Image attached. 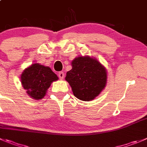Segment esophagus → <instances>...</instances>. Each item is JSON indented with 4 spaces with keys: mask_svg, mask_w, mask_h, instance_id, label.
I'll use <instances>...</instances> for the list:
<instances>
[{
    "mask_svg": "<svg viewBox=\"0 0 147 147\" xmlns=\"http://www.w3.org/2000/svg\"><path fill=\"white\" fill-rule=\"evenodd\" d=\"M64 76H65V74H64V73L63 71H60L58 73V77H59L60 79H63Z\"/></svg>",
    "mask_w": 147,
    "mask_h": 147,
    "instance_id": "1",
    "label": "esophagus"
}]
</instances>
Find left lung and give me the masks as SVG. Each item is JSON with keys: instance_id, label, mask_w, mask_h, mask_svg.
Instances as JSON below:
<instances>
[{"instance_id": "left-lung-1", "label": "left lung", "mask_w": 147, "mask_h": 147, "mask_svg": "<svg viewBox=\"0 0 147 147\" xmlns=\"http://www.w3.org/2000/svg\"><path fill=\"white\" fill-rule=\"evenodd\" d=\"M72 68L65 79L72 89L74 95L82 101L94 100L107 84L105 67L95 58L78 56L71 61Z\"/></svg>"}]
</instances>
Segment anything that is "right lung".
<instances>
[{
    "label": "right lung",
    "mask_w": 147,
    "mask_h": 147,
    "mask_svg": "<svg viewBox=\"0 0 147 147\" xmlns=\"http://www.w3.org/2000/svg\"><path fill=\"white\" fill-rule=\"evenodd\" d=\"M20 79L22 87L28 95L38 100L45 96L47 89L58 77L50 67L36 63L24 70Z\"/></svg>",
    "instance_id": "add662e5"
}]
</instances>
